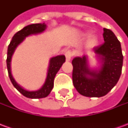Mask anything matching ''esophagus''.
Masks as SVG:
<instances>
[{
	"instance_id": "obj_1",
	"label": "esophagus",
	"mask_w": 128,
	"mask_h": 128,
	"mask_svg": "<svg viewBox=\"0 0 128 128\" xmlns=\"http://www.w3.org/2000/svg\"><path fill=\"white\" fill-rule=\"evenodd\" d=\"M65 56H66V61H70L71 58L73 56V52L70 50H67L66 52V53H65Z\"/></svg>"
}]
</instances>
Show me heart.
<instances>
[{"label": "heart", "instance_id": "1", "mask_svg": "<svg viewBox=\"0 0 128 128\" xmlns=\"http://www.w3.org/2000/svg\"><path fill=\"white\" fill-rule=\"evenodd\" d=\"M91 34H89V33H87L86 34V36H90ZM97 43H98V39H97V38L96 36H92L91 37L90 39L88 40V42H87V46H88L89 48H92L95 46L96 44H97Z\"/></svg>", "mask_w": 128, "mask_h": 128}]
</instances>
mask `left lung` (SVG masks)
Listing matches in <instances>:
<instances>
[{
	"label": "left lung",
	"instance_id": "obj_1",
	"mask_svg": "<svg viewBox=\"0 0 128 128\" xmlns=\"http://www.w3.org/2000/svg\"><path fill=\"white\" fill-rule=\"evenodd\" d=\"M105 42L93 48L102 60L99 70L88 68L86 56L72 60V83L78 92L89 97H101L108 94L118 82L123 66L124 56L121 43L111 30L104 28Z\"/></svg>",
	"mask_w": 128,
	"mask_h": 128
}]
</instances>
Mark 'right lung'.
I'll list each match as a JSON object with an SVG mask.
<instances>
[{
  "instance_id": "obj_1",
  "label": "right lung",
  "mask_w": 128,
  "mask_h": 128,
  "mask_svg": "<svg viewBox=\"0 0 128 128\" xmlns=\"http://www.w3.org/2000/svg\"><path fill=\"white\" fill-rule=\"evenodd\" d=\"M46 27V26L44 23L32 24L28 26H24L23 29L17 32L13 36L12 40L10 42V44L8 46V49H7V58L6 61H7V70H8V74H9L10 80L12 82L14 86L20 92L21 94H23L24 96L26 97L31 98V99L44 98L49 94L51 90L53 88L54 78L56 77L57 72H58L60 68H61L62 65L65 62V60H66L65 56H58L50 59L46 82L42 88L36 91H27L26 90L22 88V87H20L16 82V81L13 78L12 73H11L10 62H11V59H12L13 53L14 52L16 48L18 46L19 44H20L21 42L23 41L26 36L32 35V34L42 33V32L44 31Z\"/></svg>"
}]
</instances>
